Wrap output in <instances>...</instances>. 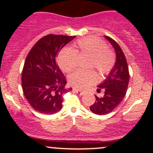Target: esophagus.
Wrapping results in <instances>:
<instances>
[{
  "mask_svg": "<svg viewBox=\"0 0 153 153\" xmlns=\"http://www.w3.org/2000/svg\"><path fill=\"white\" fill-rule=\"evenodd\" d=\"M73 91H75V92H76L77 94H78L80 96H82V95H84V94H85V92H84V91L78 90V89H73Z\"/></svg>",
  "mask_w": 153,
  "mask_h": 153,
  "instance_id": "obj_1",
  "label": "esophagus"
}]
</instances>
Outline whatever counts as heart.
Instances as JSON below:
<instances>
[{
    "mask_svg": "<svg viewBox=\"0 0 153 153\" xmlns=\"http://www.w3.org/2000/svg\"><path fill=\"white\" fill-rule=\"evenodd\" d=\"M78 55L90 57L88 67L95 68L101 75L109 74L116 63L115 54L107 48L106 43L99 39L86 37L78 40L73 48H64L59 52L58 63L65 73H70L77 66ZM94 71H77L70 75L69 82L73 87L85 89L97 80Z\"/></svg>",
    "mask_w": 153,
    "mask_h": 153,
    "instance_id": "heart-1",
    "label": "heart"
}]
</instances>
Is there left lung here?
I'll list each match as a JSON object with an SVG mask.
<instances>
[{"mask_svg":"<svg viewBox=\"0 0 153 153\" xmlns=\"http://www.w3.org/2000/svg\"><path fill=\"white\" fill-rule=\"evenodd\" d=\"M105 37L114 48L117 60L106 80L98 86L97 92L103 91V96H95L96 101L90 106L91 111L98 115L109 114L120 104L127 93L129 81V68L122 50L113 39L108 36Z\"/></svg>","mask_w":153,"mask_h":153,"instance_id":"8db88e82","label":"left lung"}]
</instances>
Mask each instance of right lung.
I'll return each mask as SVG.
<instances>
[{
    "mask_svg": "<svg viewBox=\"0 0 153 153\" xmlns=\"http://www.w3.org/2000/svg\"><path fill=\"white\" fill-rule=\"evenodd\" d=\"M75 36L48 34L33 46L26 57L22 75L26 99L36 111L53 114L62 107L66 78L57 64L59 51Z\"/></svg>",
    "mask_w": 153,
    "mask_h": 153,
    "instance_id": "right-lung-1",
    "label": "right lung"
}]
</instances>
